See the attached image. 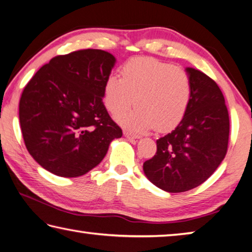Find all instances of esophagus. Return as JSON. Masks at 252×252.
Segmentation results:
<instances>
[{"instance_id": "esophagus-1", "label": "esophagus", "mask_w": 252, "mask_h": 252, "mask_svg": "<svg viewBox=\"0 0 252 252\" xmlns=\"http://www.w3.org/2000/svg\"><path fill=\"white\" fill-rule=\"evenodd\" d=\"M123 135H125L126 139H129V140H136V139H140V136L139 135H136V134H134V133H132V132H129V131H123Z\"/></svg>"}]
</instances>
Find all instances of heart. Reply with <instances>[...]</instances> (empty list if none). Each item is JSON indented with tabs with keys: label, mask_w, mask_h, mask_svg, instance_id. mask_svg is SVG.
Segmentation results:
<instances>
[{
	"label": "heart",
	"mask_w": 252,
	"mask_h": 252,
	"mask_svg": "<svg viewBox=\"0 0 252 252\" xmlns=\"http://www.w3.org/2000/svg\"><path fill=\"white\" fill-rule=\"evenodd\" d=\"M121 78L110 75L103 86V101L126 129L141 133L174 129L184 119L192 98V84L185 71L153 58H133L120 70Z\"/></svg>",
	"instance_id": "obj_1"
}]
</instances>
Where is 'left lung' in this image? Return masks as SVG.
<instances>
[{
	"mask_svg": "<svg viewBox=\"0 0 252 252\" xmlns=\"http://www.w3.org/2000/svg\"><path fill=\"white\" fill-rule=\"evenodd\" d=\"M192 84L190 106L171 133L156 141L157 152L143 164L153 185L177 193L209 179L227 152L229 118L223 93L212 78L186 67Z\"/></svg>",
	"mask_w": 252,
	"mask_h": 252,
	"instance_id": "obj_1",
	"label": "left lung"
}]
</instances>
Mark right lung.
Masks as SVG:
<instances>
[{"label":"right lung","instance_id":"right-lung-1","mask_svg":"<svg viewBox=\"0 0 252 252\" xmlns=\"http://www.w3.org/2000/svg\"><path fill=\"white\" fill-rule=\"evenodd\" d=\"M116 61L97 49L58 56L24 88L19 101L24 142L42 168L66 178L85 175L122 136L102 101Z\"/></svg>","mask_w":252,"mask_h":252}]
</instances>
